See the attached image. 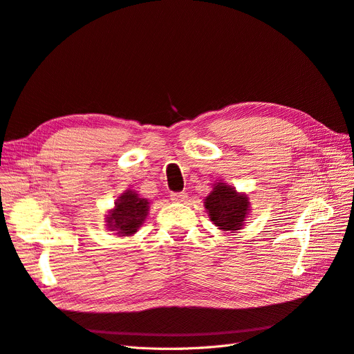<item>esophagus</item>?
I'll list each match as a JSON object with an SVG mask.
<instances>
[{"instance_id": "1", "label": "esophagus", "mask_w": 354, "mask_h": 354, "mask_svg": "<svg viewBox=\"0 0 354 354\" xmlns=\"http://www.w3.org/2000/svg\"><path fill=\"white\" fill-rule=\"evenodd\" d=\"M169 198L174 202H185L187 199V194H185V192H174V194L169 195Z\"/></svg>"}]
</instances>
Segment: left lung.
Masks as SVG:
<instances>
[{"mask_svg":"<svg viewBox=\"0 0 354 354\" xmlns=\"http://www.w3.org/2000/svg\"><path fill=\"white\" fill-rule=\"evenodd\" d=\"M205 208L209 220L220 230L234 233L243 227L248 217L250 199L226 183H217L205 198Z\"/></svg>","mask_w":354,"mask_h":354,"instance_id":"1","label":"left lung"}]
</instances>
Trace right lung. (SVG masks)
I'll use <instances>...</instances> for the list:
<instances>
[{"instance_id": "obj_1", "label": "right lung", "mask_w": 354, "mask_h": 354, "mask_svg": "<svg viewBox=\"0 0 354 354\" xmlns=\"http://www.w3.org/2000/svg\"><path fill=\"white\" fill-rule=\"evenodd\" d=\"M149 201L138 196L134 190H125L106 217V226L116 230L120 236H133L145 223Z\"/></svg>"}]
</instances>
